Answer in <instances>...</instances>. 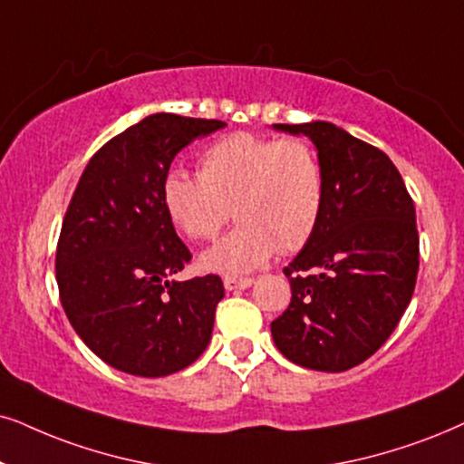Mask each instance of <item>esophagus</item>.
<instances>
[{"instance_id":"obj_1","label":"esophagus","mask_w":464,"mask_h":464,"mask_svg":"<svg viewBox=\"0 0 464 464\" xmlns=\"http://www.w3.org/2000/svg\"><path fill=\"white\" fill-rule=\"evenodd\" d=\"M225 289L227 291H239V289H248V286L255 283L252 278H236V276H225Z\"/></svg>"}]
</instances>
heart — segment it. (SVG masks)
Here are the masks:
<instances>
[{"mask_svg":"<svg viewBox=\"0 0 464 464\" xmlns=\"http://www.w3.org/2000/svg\"><path fill=\"white\" fill-rule=\"evenodd\" d=\"M324 201V164L304 139L228 134L201 151L198 175L175 169L162 179L164 212L197 242L218 236L233 208L237 227L201 256V266L218 274L252 272L276 248H304Z\"/></svg>","mask_w":464,"mask_h":464,"instance_id":"1","label":"heart"}]
</instances>
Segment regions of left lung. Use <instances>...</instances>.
I'll list each match as a JSON object with an SVG mask.
<instances>
[{
  "label": "left lung",
  "instance_id": "8db88e82",
  "mask_svg": "<svg viewBox=\"0 0 464 464\" xmlns=\"http://www.w3.org/2000/svg\"><path fill=\"white\" fill-rule=\"evenodd\" d=\"M274 128L306 134L325 175L319 225L285 267L291 304L272 321L274 343L297 366L349 371L390 338L411 302L420 267L413 198L394 162L343 128Z\"/></svg>",
  "mask_w": 464,
  "mask_h": 464
}]
</instances>
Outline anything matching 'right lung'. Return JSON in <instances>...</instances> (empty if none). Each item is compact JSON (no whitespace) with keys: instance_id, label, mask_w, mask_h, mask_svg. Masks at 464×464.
<instances>
[{"instance_id":"right-lung-1","label":"right lung","mask_w":464,"mask_h":464,"mask_svg":"<svg viewBox=\"0 0 464 464\" xmlns=\"http://www.w3.org/2000/svg\"><path fill=\"white\" fill-rule=\"evenodd\" d=\"M227 124L154 113L104 143L57 242L60 300L93 353L134 377H167L208 349L225 297L220 276L171 280L192 259L162 205V179L195 139Z\"/></svg>"}]
</instances>
